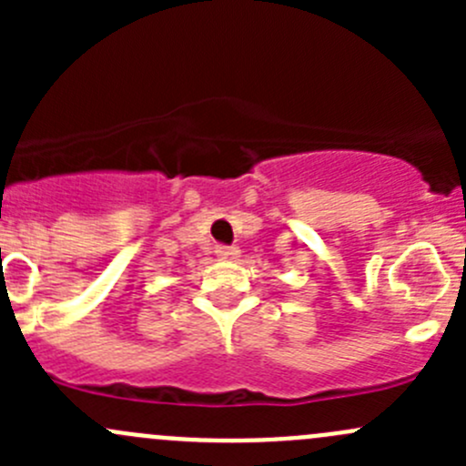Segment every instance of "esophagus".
Segmentation results:
<instances>
[{
  "mask_svg": "<svg viewBox=\"0 0 466 466\" xmlns=\"http://www.w3.org/2000/svg\"><path fill=\"white\" fill-rule=\"evenodd\" d=\"M238 248L237 246H232V248H216V257H218V259H234V257H238Z\"/></svg>",
  "mask_w": 466,
  "mask_h": 466,
  "instance_id": "esophagus-1",
  "label": "esophagus"
}]
</instances>
